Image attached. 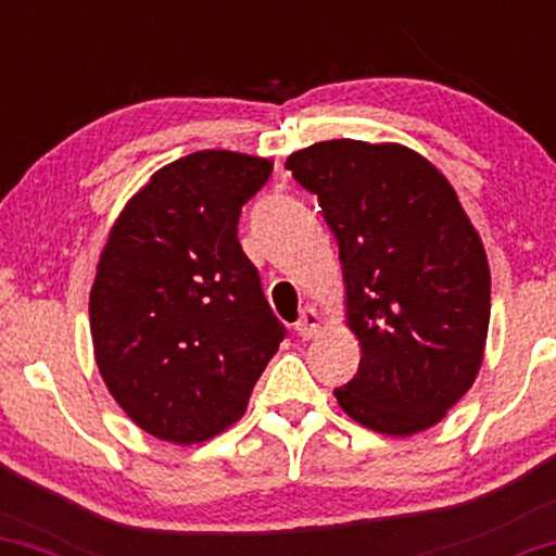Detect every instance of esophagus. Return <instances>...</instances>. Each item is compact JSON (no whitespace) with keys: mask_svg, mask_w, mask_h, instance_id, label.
<instances>
[{"mask_svg":"<svg viewBox=\"0 0 556 556\" xmlns=\"http://www.w3.org/2000/svg\"><path fill=\"white\" fill-rule=\"evenodd\" d=\"M320 328V318L315 307H302L298 323H294V330H298L300 339H313Z\"/></svg>","mask_w":556,"mask_h":556,"instance_id":"1","label":"esophagus"}]
</instances>
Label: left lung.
<instances>
[{
	"mask_svg": "<svg viewBox=\"0 0 556 556\" xmlns=\"http://www.w3.org/2000/svg\"><path fill=\"white\" fill-rule=\"evenodd\" d=\"M287 168L339 243L359 371L333 390L349 418L413 435L472 388L490 326V266L454 187L400 143L320 140Z\"/></svg>",
	"mask_w": 556,
	"mask_h": 556,
	"instance_id": "8db88e82",
	"label": "left lung"
}]
</instances>
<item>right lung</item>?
I'll return each instance as SVG.
<instances>
[{
	"label": "right lung",
	"mask_w": 556,
	"mask_h": 556,
	"mask_svg": "<svg viewBox=\"0 0 556 556\" xmlns=\"http://www.w3.org/2000/svg\"><path fill=\"white\" fill-rule=\"evenodd\" d=\"M271 161L197 151L130 197L89 292L94 359L110 395L146 433L200 444L245 413L285 339L238 243L241 207Z\"/></svg>",
	"instance_id": "right-lung-1"
}]
</instances>
